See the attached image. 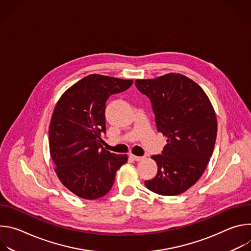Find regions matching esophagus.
<instances>
[{
    "instance_id": "34e87169",
    "label": "esophagus",
    "mask_w": 251,
    "mask_h": 251,
    "mask_svg": "<svg viewBox=\"0 0 251 251\" xmlns=\"http://www.w3.org/2000/svg\"><path fill=\"white\" fill-rule=\"evenodd\" d=\"M131 158L136 161V162H140L142 160H144V157H138V156H135V155H131Z\"/></svg>"
}]
</instances>
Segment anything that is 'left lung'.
Segmentation results:
<instances>
[{"mask_svg": "<svg viewBox=\"0 0 251 251\" xmlns=\"http://www.w3.org/2000/svg\"><path fill=\"white\" fill-rule=\"evenodd\" d=\"M135 83L150 99L157 129L168 138L162 154L152 156L158 173L145 186L162 196L180 195L199 181L212 155L216 113L201 87L183 75L168 74Z\"/></svg>", "mask_w": 251, "mask_h": 251, "instance_id": "8db88e82", "label": "left lung"}]
</instances>
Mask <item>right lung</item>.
I'll list each match as a JSON object with an SVG mask.
<instances>
[{"label": "right lung", "instance_id": "1", "mask_svg": "<svg viewBox=\"0 0 251 251\" xmlns=\"http://www.w3.org/2000/svg\"><path fill=\"white\" fill-rule=\"evenodd\" d=\"M133 80L90 75L69 87L53 110L50 152L62 185L81 199L96 200L110 191L127 155L104 150L105 107L112 94L127 90Z\"/></svg>", "mask_w": 251, "mask_h": 251}]
</instances>
